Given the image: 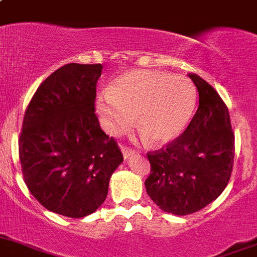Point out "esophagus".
<instances>
[{
	"instance_id": "obj_1",
	"label": "esophagus",
	"mask_w": 257,
	"mask_h": 257,
	"mask_svg": "<svg viewBox=\"0 0 257 257\" xmlns=\"http://www.w3.org/2000/svg\"><path fill=\"white\" fill-rule=\"evenodd\" d=\"M121 150H122V154H123L124 159H128V158H130L131 155L135 154V150H133V149H130V148L124 147V145H122Z\"/></svg>"
}]
</instances>
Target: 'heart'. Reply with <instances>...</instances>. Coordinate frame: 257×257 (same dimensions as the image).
I'll use <instances>...</instances> for the list:
<instances>
[{
	"label": "heart",
	"instance_id": "obj_1",
	"mask_svg": "<svg viewBox=\"0 0 257 257\" xmlns=\"http://www.w3.org/2000/svg\"><path fill=\"white\" fill-rule=\"evenodd\" d=\"M197 91L191 80L159 71H128L96 99L104 130L121 135L136 127L152 145L166 144L183 133L194 114Z\"/></svg>",
	"mask_w": 257,
	"mask_h": 257
}]
</instances>
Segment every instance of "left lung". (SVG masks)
<instances>
[{
	"label": "left lung",
	"mask_w": 257,
	"mask_h": 257,
	"mask_svg": "<svg viewBox=\"0 0 257 257\" xmlns=\"http://www.w3.org/2000/svg\"><path fill=\"white\" fill-rule=\"evenodd\" d=\"M199 91V108L185 133L166 148L148 154L152 166L145 187L166 213L201 210L223 192L234 159L229 112L215 89L190 74Z\"/></svg>",
	"instance_id": "left-lung-1"
}]
</instances>
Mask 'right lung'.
<instances>
[{"instance_id":"1","label":"right lung","mask_w":257,"mask_h":257,"mask_svg":"<svg viewBox=\"0 0 257 257\" xmlns=\"http://www.w3.org/2000/svg\"><path fill=\"white\" fill-rule=\"evenodd\" d=\"M103 66L67 63L37 89L19 139L29 191L49 211L84 218L104 202L123 157L95 116Z\"/></svg>"}]
</instances>
